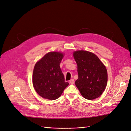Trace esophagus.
Instances as JSON below:
<instances>
[{
  "instance_id": "obj_1",
  "label": "esophagus",
  "mask_w": 131,
  "mask_h": 131,
  "mask_svg": "<svg viewBox=\"0 0 131 131\" xmlns=\"http://www.w3.org/2000/svg\"><path fill=\"white\" fill-rule=\"evenodd\" d=\"M69 83L70 84H74V80L73 79H71V80L69 81Z\"/></svg>"
}]
</instances>
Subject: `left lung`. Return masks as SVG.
<instances>
[{
	"instance_id": "obj_1",
	"label": "left lung",
	"mask_w": 131,
	"mask_h": 131,
	"mask_svg": "<svg viewBox=\"0 0 131 131\" xmlns=\"http://www.w3.org/2000/svg\"><path fill=\"white\" fill-rule=\"evenodd\" d=\"M73 56L78 73L75 85L85 99L91 100L99 97L104 92L108 81V73L103 63L96 54L89 51H75Z\"/></svg>"
}]
</instances>
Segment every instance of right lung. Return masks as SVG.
Returning <instances> with one entry per match:
<instances>
[{
	"label": "right lung",
	"instance_id": "1",
	"mask_svg": "<svg viewBox=\"0 0 131 131\" xmlns=\"http://www.w3.org/2000/svg\"><path fill=\"white\" fill-rule=\"evenodd\" d=\"M63 57V54L60 52H50L35 64L33 84L41 97L50 100H56L68 86L59 67Z\"/></svg>",
	"mask_w": 131,
	"mask_h": 131
}]
</instances>
